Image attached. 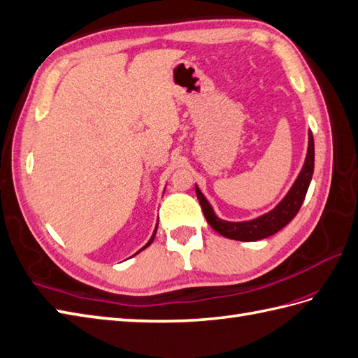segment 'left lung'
<instances>
[{
	"label": "left lung",
	"instance_id": "obj_1",
	"mask_svg": "<svg viewBox=\"0 0 358 358\" xmlns=\"http://www.w3.org/2000/svg\"><path fill=\"white\" fill-rule=\"evenodd\" d=\"M313 171H315V139H313L311 130H308V149L301 173L298 174V178H296L292 188L289 189V193L284 196V199L273 209H270L268 213L245 222L223 220L215 214L213 205L208 202V199L205 197L202 191H200L197 184L196 194L200 206H202L206 222L215 232H219L223 237L231 240L257 241L267 238L270 235L281 231L284 226H287L294 219V215L298 214L305 199V194H307L308 191Z\"/></svg>",
	"mask_w": 358,
	"mask_h": 358
}]
</instances>
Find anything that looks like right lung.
<instances>
[{
  "label": "right lung",
  "instance_id": "obj_1",
  "mask_svg": "<svg viewBox=\"0 0 358 358\" xmlns=\"http://www.w3.org/2000/svg\"><path fill=\"white\" fill-rule=\"evenodd\" d=\"M156 231H158V222H156V224H155V229H153V234H152V237H150V240H149V241H147V243H145V245H144V246H143L141 249H139V250L136 252V254H139V252H141V250H144L145 248H149V246L152 245V241L155 240V235H156ZM136 254H135V255H136ZM132 257H134V255H132Z\"/></svg>",
  "mask_w": 358,
  "mask_h": 358
}]
</instances>
